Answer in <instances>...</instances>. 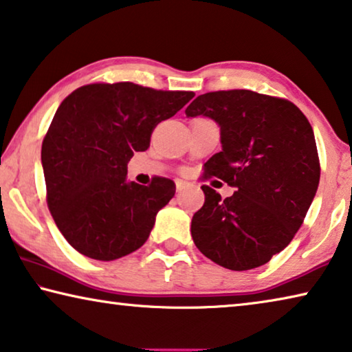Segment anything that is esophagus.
<instances>
[{
	"instance_id": "34e87169",
	"label": "esophagus",
	"mask_w": 352,
	"mask_h": 352,
	"mask_svg": "<svg viewBox=\"0 0 352 352\" xmlns=\"http://www.w3.org/2000/svg\"><path fill=\"white\" fill-rule=\"evenodd\" d=\"M175 188H177V192H182L183 189L186 188V183L183 180H175Z\"/></svg>"
}]
</instances>
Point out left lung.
Here are the masks:
<instances>
[{
  "label": "left lung",
  "instance_id": "8db88e82",
  "mask_svg": "<svg viewBox=\"0 0 352 352\" xmlns=\"http://www.w3.org/2000/svg\"><path fill=\"white\" fill-rule=\"evenodd\" d=\"M186 117H210L222 150L205 163V177L236 188L222 200L204 185L205 204L191 235L206 258L232 271L254 270L285 249L314 200L320 160L311 125L296 104L246 89L199 96Z\"/></svg>",
  "mask_w": 352,
  "mask_h": 352
}]
</instances>
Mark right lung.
I'll return each mask as SVG.
<instances>
[{
  "label": "right lung",
  "mask_w": 352,
  "mask_h": 352,
  "mask_svg": "<svg viewBox=\"0 0 352 352\" xmlns=\"http://www.w3.org/2000/svg\"><path fill=\"white\" fill-rule=\"evenodd\" d=\"M192 97L135 82H97L59 104L42 142V167L48 208L78 252L111 261L147 241L175 183L164 177L148 186L126 182V164L150 147L153 128Z\"/></svg>",
  "instance_id": "obj_1"
}]
</instances>
